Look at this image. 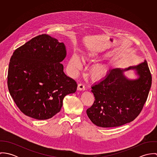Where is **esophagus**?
Wrapping results in <instances>:
<instances>
[{
  "label": "esophagus",
  "instance_id": "esophagus-1",
  "mask_svg": "<svg viewBox=\"0 0 157 157\" xmlns=\"http://www.w3.org/2000/svg\"><path fill=\"white\" fill-rule=\"evenodd\" d=\"M77 90H85V86L83 83H79L78 85Z\"/></svg>",
  "mask_w": 157,
  "mask_h": 157
}]
</instances>
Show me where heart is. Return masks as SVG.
I'll return each instance as SVG.
<instances>
[{
    "instance_id": "1",
    "label": "heart",
    "mask_w": 157,
    "mask_h": 157,
    "mask_svg": "<svg viewBox=\"0 0 157 157\" xmlns=\"http://www.w3.org/2000/svg\"><path fill=\"white\" fill-rule=\"evenodd\" d=\"M92 57L93 56L91 54H88L85 56V59L90 60L92 59ZM69 64L73 74H75L77 71L82 67V62L80 59L76 54H74L71 56L69 62ZM90 74L92 77L95 80L102 79L108 74L107 67L105 65H94L90 69Z\"/></svg>"
}]
</instances>
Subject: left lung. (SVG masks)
Masks as SVG:
<instances>
[{
	"instance_id": "8db88e82",
	"label": "left lung",
	"mask_w": 157,
	"mask_h": 157,
	"mask_svg": "<svg viewBox=\"0 0 157 157\" xmlns=\"http://www.w3.org/2000/svg\"><path fill=\"white\" fill-rule=\"evenodd\" d=\"M135 70L139 77L128 79L124 74ZM152 85V75L146 60L136 66L116 68L94 85L95 100L86 110L90 121L102 128L118 127L133 121L141 111Z\"/></svg>"
}]
</instances>
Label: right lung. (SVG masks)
Listing matches in <instances>:
<instances>
[{
    "label": "right lung",
    "instance_id": "1",
    "mask_svg": "<svg viewBox=\"0 0 157 157\" xmlns=\"http://www.w3.org/2000/svg\"><path fill=\"white\" fill-rule=\"evenodd\" d=\"M67 56L63 43L42 34L16 49L11 57L8 87L25 115L47 120L60 112L64 97L74 93L77 83L60 63Z\"/></svg>",
    "mask_w": 157,
    "mask_h": 157
}]
</instances>
